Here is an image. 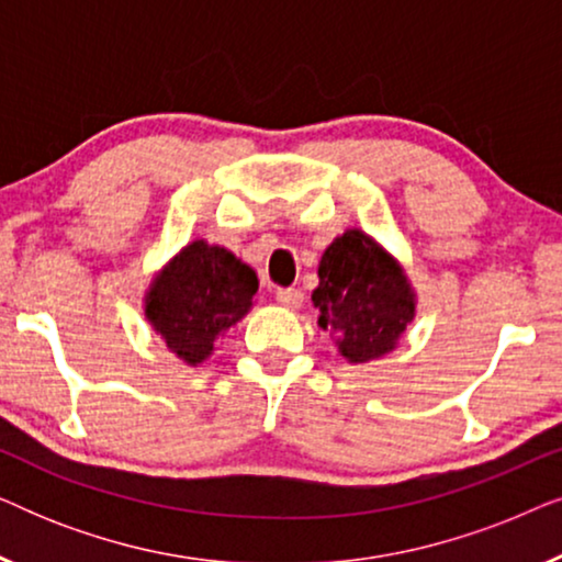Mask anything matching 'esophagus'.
<instances>
[{
  "mask_svg": "<svg viewBox=\"0 0 562 562\" xmlns=\"http://www.w3.org/2000/svg\"><path fill=\"white\" fill-rule=\"evenodd\" d=\"M302 299L304 294L299 289H276V302L286 306V310H299V306H302Z\"/></svg>",
  "mask_w": 562,
  "mask_h": 562,
  "instance_id": "obj_1",
  "label": "esophagus"
}]
</instances>
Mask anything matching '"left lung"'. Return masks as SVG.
Wrapping results in <instances>:
<instances>
[{"instance_id":"1","label":"left lung","mask_w":562,"mask_h":562,"mask_svg":"<svg viewBox=\"0 0 562 562\" xmlns=\"http://www.w3.org/2000/svg\"><path fill=\"white\" fill-rule=\"evenodd\" d=\"M312 302L319 327L350 363L394 350L414 319V291L402 266L360 229H348L319 260Z\"/></svg>"}]
</instances>
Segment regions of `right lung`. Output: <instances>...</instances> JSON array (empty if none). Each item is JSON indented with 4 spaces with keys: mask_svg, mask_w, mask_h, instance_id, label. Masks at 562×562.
<instances>
[{
    "mask_svg": "<svg viewBox=\"0 0 562 562\" xmlns=\"http://www.w3.org/2000/svg\"><path fill=\"white\" fill-rule=\"evenodd\" d=\"M258 291V276L220 245H187L145 294V317L168 350L196 366L212 356L214 340L243 319Z\"/></svg>",
    "mask_w": 562,
    "mask_h": 562,
    "instance_id": "right-lung-1",
    "label": "right lung"
}]
</instances>
